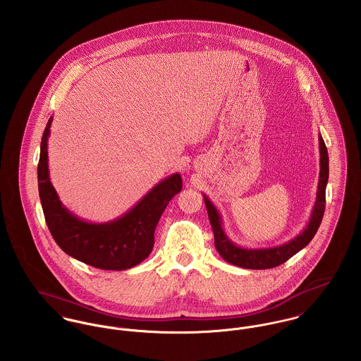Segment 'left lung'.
<instances>
[{"label":"left lung","mask_w":361,"mask_h":361,"mask_svg":"<svg viewBox=\"0 0 361 361\" xmlns=\"http://www.w3.org/2000/svg\"><path fill=\"white\" fill-rule=\"evenodd\" d=\"M319 149H320V174H319L316 202H314L309 222L305 229L298 236H295L294 239L280 246L267 247V249H246L235 245L226 236L222 228L221 214L219 213L217 207L212 203V200L206 195H203L209 220L214 233L216 249L226 262L240 268H246V269H271L284 264L287 259L295 255L300 250L304 249L306 245H309V242L313 239V236L316 235L322 224L324 209H326V187L329 181V152H327L324 140L320 135H319Z\"/></svg>","instance_id":"8db88e82"}]
</instances>
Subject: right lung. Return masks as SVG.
<instances>
[{"instance_id": "add662e5", "label": "right lung", "mask_w": 361, "mask_h": 361, "mask_svg": "<svg viewBox=\"0 0 361 361\" xmlns=\"http://www.w3.org/2000/svg\"><path fill=\"white\" fill-rule=\"evenodd\" d=\"M52 116L42 135L38 162V191L47 225L57 246L73 258L106 271L139 265L152 251L154 232L169 202L183 188L178 173L158 183L137 204L116 220L83 221L59 199L48 169V139Z\"/></svg>"}]
</instances>
